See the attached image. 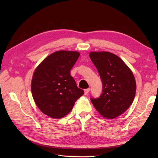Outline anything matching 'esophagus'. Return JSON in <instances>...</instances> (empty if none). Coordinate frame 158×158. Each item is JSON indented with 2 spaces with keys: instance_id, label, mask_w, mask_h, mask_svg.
Instances as JSON below:
<instances>
[{
  "instance_id": "34e87169",
  "label": "esophagus",
  "mask_w": 158,
  "mask_h": 158,
  "mask_svg": "<svg viewBox=\"0 0 158 158\" xmlns=\"http://www.w3.org/2000/svg\"><path fill=\"white\" fill-rule=\"evenodd\" d=\"M89 91H90V89H85V90H84V94H85V95H87L88 93H89Z\"/></svg>"
}]
</instances>
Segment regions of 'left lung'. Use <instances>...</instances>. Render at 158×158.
<instances>
[{
    "mask_svg": "<svg viewBox=\"0 0 158 158\" xmlns=\"http://www.w3.org/2000/svg\"><path fill=\"white\" fill-rule=\"evenodd\" d=\"M89 56L102 83V93L90 100L102 116L114 118L132 105L137 89L135 77L126 64L114 53L93 52Z\"/></svg>",
    "mask_w": 158,
    "mask_h": 158,
    "instance_id": "8db88e82",
    "label": "left lung"
}]
</instances>
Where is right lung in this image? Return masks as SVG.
<instances>
[{
  "label": "right lung",
  "instance_id": "add662e5",
  "mask_svg": "<svg viewBox=\"0 0 158 158\" xmlns=\"http://www.w3.org/2000/svg\"><path fill=\"white\" fill-rule=\"evenodd\" d=\"M80 53L58 51L44 58L35 70L31 92L37 107L53 118H61L72 110L75 102L84 95L79 89L70 69Z\"/></svg>",
  "mask_w": 158,
  "mask_h": 158
}]
</instances>
